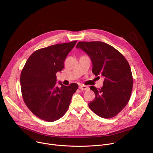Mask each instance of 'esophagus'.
I'll return each mask as SVG.
<instances>
[{
    "mask_svg": "<svg viewBox=\"0 0 153 153\" xmlns=\"http://www.w3.org/2000/svg\"><path fill=\"white\" fill-rule=\"evenodd\" d=\"M79 89L80 90H88V87L86 85H80L79 87Z\"/></svg>",
    "mask_w": 153,
    "mask_h": 153,
    "instance_id": "34e87169",
    "label": "esophagus"
}]
</instances>
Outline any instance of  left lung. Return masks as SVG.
Wrapping results in <instances>:
<instances>
[{"instance_id":"left-lung-1","label":"left lung","mask_w":153,"mask_h":153,"mask_svg":"<svg viewBox=\"0 0 153 153\" xmlns=\"http://www.w3.org/2000/svg\"><path fill=\"white\" fill-rule=\"evenodd\" d=\"M76 48L91 59L93 73L104 78L101 88L90 87L96 96L88 104L89 107L104 118L116 116L128 103L132 90L133 78L129 63L118 51L101 41H80Z\"/></svg>"}]
</instances>
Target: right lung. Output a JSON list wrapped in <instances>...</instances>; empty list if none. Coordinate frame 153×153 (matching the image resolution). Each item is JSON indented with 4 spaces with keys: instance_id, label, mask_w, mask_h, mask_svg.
Returning <instances> with one entry per match:
<instances>
[{
    "instance_id": "right-lung-1",
    "label": "right lung",
    "mask_w": 153,
    "mask_h": 153,
    "mask_svg": "<svg viewBox=\"0 0 153 153\" xmlns=\"http://www.w3.org/2000/svg\"><path fill=\"white\" fill-rule=\"evenodd\" d=\"M77 41L50 46L35 51L27 60L21 74L24 101L39 118L52 122L67 111L77 84L56 85V73L64 68V62Z\"/></svg>"
}]
</instances>
